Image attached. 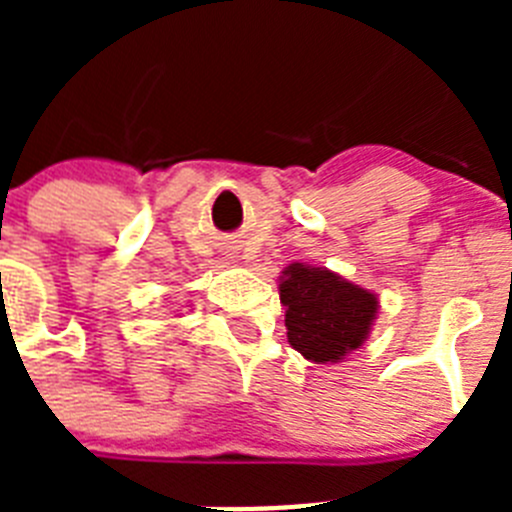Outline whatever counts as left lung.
<instances>
[{
	"instance_id": "1",
	"label": "left lung",
	"mask_w": 512,
	"mask_h": 512,
	"mask_svg": "<svg viewBox=\"0 0 512 512\" xmlns=\"http://www.w3.org/2000/svg\"><path fill=\"white\" fill-rule=\"evenodd\" d=\"M279 300L295 351L307 361H341L366 341L377 315V297L320 266L289 264L282 271Z\"/></svg>"
}]
</instances>
